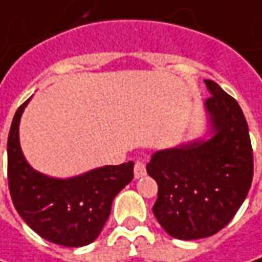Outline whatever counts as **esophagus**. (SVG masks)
<instances>
[{
	"label": "esophagus",
	"instance_id": "1",
	"mask_svg": "<svg viewBox=\"0 0 262 262\" xmlns=\"http://www.w3.org/2000/svg\"><path fill=\"white\" fill-rule=\"evenodd\" d=\"M144 175H146V165L143 162H136V165H134V176L138 179V178H143Z\"/></svg>",
	"mask_w": 262,
	"mask_h": 262
}]
</instances>
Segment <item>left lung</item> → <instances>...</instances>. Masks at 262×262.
Listing matches in <instances>:
<instances>
[{"instance_id":"8db88e82","label":"left lung","mask_w":262,"mask_h":262,"mask_svg":"<svg viewBox=\"0 0 262 262\" xmlns=\"http://www.w3.org/2000/svg\"><path fill=\"white\" fill-rule=\"evenodd\" d=\"M206 109L213 137L159 150L147 163L157 182L153 213L172 237L211 236L233 219L254 176V155L241 106L211 80Z\"/></svg>"}]
</instances>
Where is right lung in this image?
<instances>
[{"label":"right lung","mask_w":262,"mask_h":262,"mask_svg":"<svg viewBox=\"0 0 262 262\" xmlns=\"http://www.w3.org/2000/svg\"><path fill=\"white\" fill-rule=\"evenodd\" d=\"M27 99L15 112L7 143L8 188L17 213L39 236L64 247H84L99 236L116 194L134 178V162L55 179L33 170L18 141Z\"/></svg>","instance_id":"add662e5"}]
</instances>
